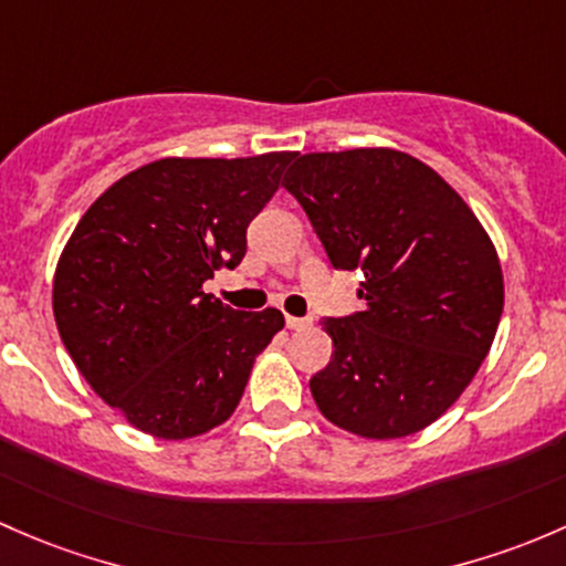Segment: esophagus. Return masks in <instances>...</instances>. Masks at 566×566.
Masks as SVG:
<instances>
[{
    "label": "esophagus",
    "mask_w": 566,
    "mask_h": 566,
    "mask_svg": "<svg viewBox=\"0 0 566 566\" xmlns=\"http://www.w3.org/2000/svg\"><path fill=\"white\" fill-rule=\"evenodd\" d=\"M285 326H289V329H305V326H311V322H307V318L285 316Z\"/></svg>",
    "instance_id": "34e87169"
}]
</instances>
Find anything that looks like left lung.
Listing matches in <instances>:
<instances>
[{
  "label": "left lung",
  "instance_id": "8db88e82",
  "mask_svg": "<svg viewBox=\"0 0 566 566\" xmlns=\"http://www.w3.org/2000/svg\"><path fill=\"white\" fill-rule=\"evenodd\" d=\"M283 188L335 270H363L365 311L324 318L318 411L365 439L428 428L480 370L504 311L491 237L430 166L398 149L300 155Z\"/></svg>",
  "mask_w": 566,
  "mask_h": 566
}]
</instances>
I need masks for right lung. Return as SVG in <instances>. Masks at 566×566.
I'll list each match as a JSON object with an SVG mask.
<instances>
[{"instance_id":"1","label":"right lung","mask_w":566,"mask_h":566,"mask_svg":"<svg viewBox=\"0 0 566 566\" xmlns=\"http://www.w3.org/2000/svg\"><path fill=\"white\" fill-rule=\"evenodd\" d=\"M291 157H163L111 185L75 226L54 275L56 329L133 428L179 441L234 413L283 313L234 311L203 283L244 259L250 220Z\"/></svg>"}]
</instances>
